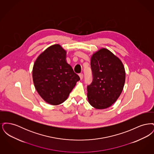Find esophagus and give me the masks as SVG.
Returning <instances> with one entry per match:
<instances>
[{
    "mask_svg": "<svg viewBox=\"0 0 154 154\" xmlns=\"http://www.w3.org/2000/svg\"><path fill=\"white\" fill-rule=\"evenodd\" d=\"M79 76H80V77L81 80H82V79H83V77H84V75H83V74L82 73H80L79 74Z\"/></svg>",
    "mask_w": 154,
    "mask_h": 154,
    "instance_id": "obj_1",
    "label": "esophagus"
}]
</instances>
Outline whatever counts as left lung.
Instances as JSON below:
<instances>
[{"mask_svg": "<svg viewBox=\"0 0 154 154\" xmlns=\"http://www.w3.org/2000/svg\"><path fill=\"white\" fill-rule=\"evenodd\" d=\"M92 81L87 86L90 104L97 109L110 107L121 95L125 81V71L121 60L102 48L95 53L91 62Z\"/></svg>", "mask_w": 154, "mask_h": 154, "instance_id": "8db88e82", "label": "left lung"}]
</instances>
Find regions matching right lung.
I'll return each instance as SVG.
<instances>
[{
  "instance_id": "right-lung-1",
  "label": "right lung",
  "mask_w": 154,
  "mask_h": 154,
  "mask_svg": "<svg viewBox=\"0 0 154 154\" xmlns=\"http://www.w3.org/2000/svg\"><path fill=\"white\" fill-rule=\"evenodd\" d=\"M66 54L60 45H53L38 57L33 67V80L38 94L52 105L64 102L80 79L66 62Z\"/></svg>"
}]
</instances>
